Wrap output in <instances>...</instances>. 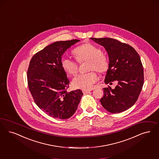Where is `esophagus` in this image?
Masks as SVG:
<instances>
[{
	"label": "esophagus",
	"instance_id": "34e87169",
	"mask_svg": "<svg viewBox=\"0 0 159 159\" xmlns=\"http://www.w3.org/2000/svg\"><path fill=\"white\" fill-rule=\"evenodd\" d=\"M91 90H83V93L84 94H87V93H90Z\"/></svg>",
	"mask_w": 159,
	"mask_h": 159
}]
</instances>
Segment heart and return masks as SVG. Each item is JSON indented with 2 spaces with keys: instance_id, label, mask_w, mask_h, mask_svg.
I'll return each mask as SVG.
<instances>
[{
  "instance_id": "1",
  "label": "heart",
  "mask_w": 159,
  "mask_h": 159,
  "mask_svg": "<svg viewBox=\"0 0 159 159\" xmlns=\"http://www.w3.org/2000/svg\"><path fill=\"white\" fill-rule=\"evenodd\" d=\"M73 53L79 62L89 61L88 70H96L100 73H104L108 70L109 62L107 57L102 54L99 47L90 43L82 44L73 51ZM61 65L66 73L75 75L78 70L76 61L70 58L63 56L61 59ZM98 80V76L95 71L79 74L72 81L74 88L82 90H90Z\"/></svg>"
}]
</instances>
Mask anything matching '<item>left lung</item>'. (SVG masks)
<instances>
[{
  "label": "left lung",
  "instance_id": "obj_1",
  "mask_svg": "<svg viewBox=\"0 0 159 159\" xmlns=\"http://www.w3.org/2000/svg\"><path fill=\"white\" fill-rule=\"evenodd\" d=\"M103 46L107 51L109 67L105 77L106 84L117 81L114 89H103L100 100L102 106L112 113L124 111L136 102L144 83V71L140 57L136 50L128 44L114 39L90 38Z\"/></svg>",
  "mask_w": 159,
  "mask_h": 159
}]
</instances>
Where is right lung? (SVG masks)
<instances>
[{
	"label": "right lung",
	"mask_w": 159,
	"mask_h": 159,
	"mask_svg": "<svg viewBox=\"0 0 159 159\" xmlns=\"http://www.w3.org/2000/svg\"><path fill=\"white\" fill-rule=\"evenodd\" d=\"M79 41L50 44L30 61L27 72L29 90L39 107L53 118L66 119L73 115L83 94L80 89L67 92L70 82L60 63L67 49Z\"/></svg>",
	"instance_id": "obj_1"
}]
</instances>
